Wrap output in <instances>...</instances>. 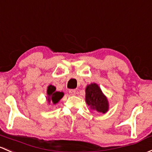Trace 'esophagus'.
Segmentation results:
<instances>
[{
	"instance_id": "1",
	"label": "esophagus",
	"mask_w": 152,
	"mask_h": 152,
	"mask_svg": "<svg viewBox=\"0 0 152 152\" xmlns=\"http://www.w3.org/2000/svg\"><path fill=\"white\" fill-rule=\"evenodd\" d=\"M69 94L71 95H76V90H75V89H70Z\"/></svg>"
}]
</instances>
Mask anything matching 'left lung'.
<instances>
[{"label":"left lung","mask_w":152,"mask_h":152,"mask_svg":"<svg viewBox=\"0 0 152 152\" xmlns=\"http://www.w3.org/2000/svg\"><path fill=\"white\" fill-rule=\"evenodd\" d=\"M85 92V100L91 109L103 114L108 111L109 105L107 97L102 92L101 89L97 84L92 83L89 85H87Z\"/></svg>","instance_id":"1"}]
</instances>
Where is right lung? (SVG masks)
<instances>
[{
  "instance_id": "add662e5",
  "label": "right lung",
  "mask_w": 152,
  "mask_h": 152,
  "mask_svg": "<svg viewBox=\"0 0 152 152\" xmlns=\"http://www.w3.org/2000/svg\"><path fill=\"white\" fill-rule=\"evenodd\" d=\"M47 95L48 102L49 103L52 102L53 104H56L63 97L64 93L63 92H57V91H56L55 87L49 85L47 87Z\"/></svg>"
}]
</instances>
